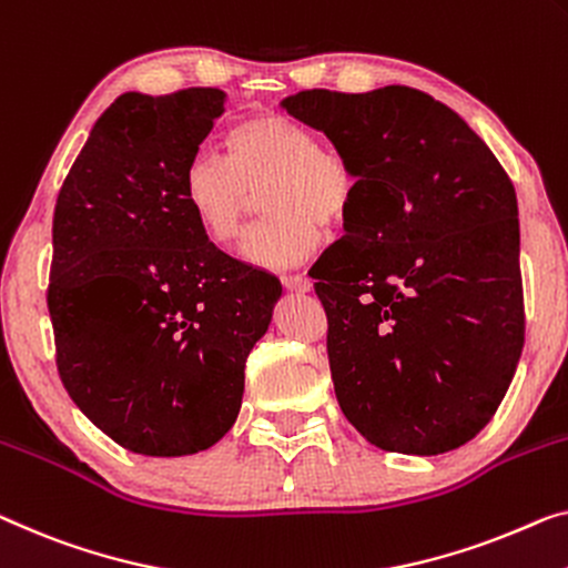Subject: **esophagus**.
Here are the masks:
<instances>
[{
	"instance_id": "esophagus-1",
	"label": "esophagus",
	"mask_w": 568,
	"mask_h": 568,
	"mask_svg": "<svg viewBox=\"0 0 568 568\" xmlns=\"http://www.w3.org/2000/svg\"><path fill=\"white\" fill-rule=\"evenodd\" d=\"M283 285L285 291H293V293H308L313 287V283L306 275H283Z\"/></svg>"
}]
</instances>
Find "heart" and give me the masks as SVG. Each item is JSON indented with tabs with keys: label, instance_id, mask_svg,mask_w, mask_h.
<instances>
[{
	"label": "heart",
	"instance_id": "b5f03b06",
	"mask_svg": "<svg viewBox=\"0 0 568 568\" xmlns=\"http://www.w3.org/2000/svg\"><path fill=\"white\" fill-rule=\"evenodd\" d=\"M226 158L199 152L183 171L181 193L199 230L214 244H232L262 193L267 222L242 242V257L262 267H291L321 244V226L349 219L359 193L352 160L321 145L311 126L291 116L250 114L226 132Z\"/></svg>",
	"mask_w": 568,
	"mask_h": 568
}]
</instances>
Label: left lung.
Listing matches in <instances>:
<instances>
[{"label":"left lung","mask_w":568,"mask_h":568,"mask_svg":"<svg viewBox=\"0 0 568 568\" xmlns=\"http://www.w3.org/2000/svg\"><path fill=\"white\" fill-rule=\"evenodd\" d=\"M281 106L359 173L346 236L311 267L346 420L397 454L471 442L526 342L510 178L454 109L418 89H311Z\"/></svg>","instance_id":"1"}]
</instances>
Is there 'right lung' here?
I'll use <instances>...</instances> for the list:
<instances>
[{
	"instance_id": "1",
	"label": "right lung",
	"mask_w": 568,
	"mask_h": 568,
	"mask_svg": "<svg viewBox=\"0 0 568 568\" xmlns=\"http://www.w3.org/2000/svg\"><path fill=\"white\" fill-rule=\"evenodd\" d=\"M226 94L126 91L91 130L53 216L48 311L71 400L145 456H185L234 426L244 362L283 287L199 230L181 181Z\"/></svg>"
}]
</instances>
